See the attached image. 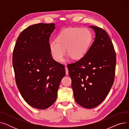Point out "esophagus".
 I'll return each instance as SVG.
<instances>
[{
  "mask_svg": "<svg viewBox=\"0 0 129 129\" xmlns=\"http://www.w3.org/2000/svg\"><path fill=\"white\" fill-rule=\"evenodd\" d=\"M65 73H66V75H69V70H68V69H67V67L66 66H65Z\"/></svg>",
  "mask_w": 129,
  "mask_h": 129,
  "instance_id": "obj_1",
  "label": "esophagus"
}]
</instances>
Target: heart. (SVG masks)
<instances>
[{"mask_svg":"<svg viewBox=\"0 0 129 129\" xmlns=\"http://www.w3.org/2000/svg\"><path fill=\"white\" fill-rule=\"evenodd\" d=\"M92 36L86 28H69L61 31L57 38L50 43V50L53 58L62 62L66 52L74 59L82 58L86 54L91 42Z\"/></svg>","mask_w":129,"mask_h":129,"instance_id":"b5f03b06","label":"heart"}]
</instances>
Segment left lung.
I'll list each match as a JSON object with an SVG mask.
<instances>
[{
  "label": "left lung",
  "mask_w": 129,
  "mask_h": 129,
  "mask_svg": "<svg viewBox=\"0 0 129 129\" xmlns=\"http://www.w3.org/2000/svg\"><path fill=\"white\" fill-rule=\"evenodd\" d=\"M95 33L94 41L85 55L67 66L76 102L91 109L106 98L114 82L116 56L107 33L90 25Z\"/></svg>",
  "instance_id": "1"
}]
</instances>
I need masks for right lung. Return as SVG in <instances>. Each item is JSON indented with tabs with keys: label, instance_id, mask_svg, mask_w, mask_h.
<instances>
[{
	"label": "right lung",
	"instance_id": "1",
	"mask_svg": "<svg viewBox=\"0 0 129 129\" xmlns=\"http://www.w3.org/2000/svg\"><path fill=\"white\" fill-rule=\"evenodd\" d=\"M54 23L28 26L20 34L13 51L12 64L18 89L26 103L45 109L56 101L63 65L52 57L49 38Z\"/></svg>",
	"mask_w": 129,
	"mask_h": 129
}]
</instances>
